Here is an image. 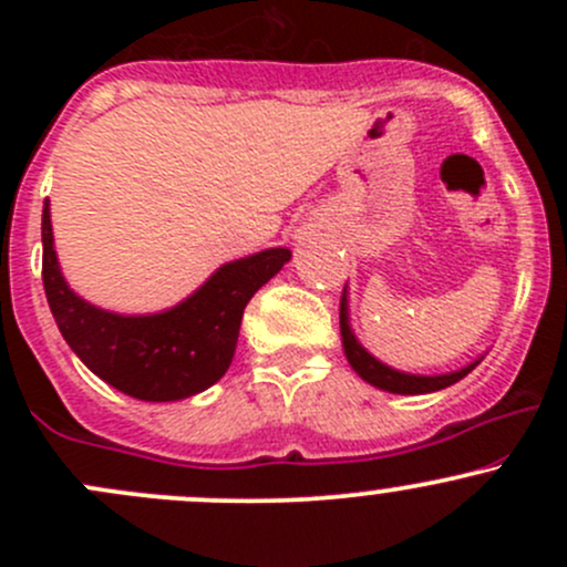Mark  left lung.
<instances>
[{
  "instance_id": "8db88e82",
  "label": "left lung",
  "mask_w": 567,
  "mask_h": 567,
  "mask_svg": "<svg viewBox=\"0 0 567 567\" xmlns=\"http://www.w3.org/2000/svg\"><path fill=\"white\" fill-rule=\"evenodd\" d=\"M340 331H342V348H346V357L348 362H351V368L357 370L368 384L379 386V390H386V392L425 394V392L444 390V386H453L455 381H461L463 375H468L480 364V362L466 364L463 370H455V373H447V375H409V373H398V370L386 368V364H381L379 359L370 357V353L359 346L357 337H353L351 326H348L346 290H342V299H340Z\"/></svg>"
}]
</instances>
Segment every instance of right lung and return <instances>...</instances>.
Here are the masks:
<instances>
[{"mask_svg": "<svg viewBox=\"0 0 567 567\" xmlns=\"http://www.w3.org/2000/svg\"><path fill=\"white\" fill-rule=\"evenodd\" d=\"M43 288L51 316L79 359L114 390L167 403L208 390L227 373L249 299L290 260L266 249L221 266L183 305L162 316L125 318L79 299L65 285L43 205Z\"/></svg>", "mask_w": 567, "mask_h": 567, "instance_id": "add662e5", "label": "right lung"}]
</instances>
